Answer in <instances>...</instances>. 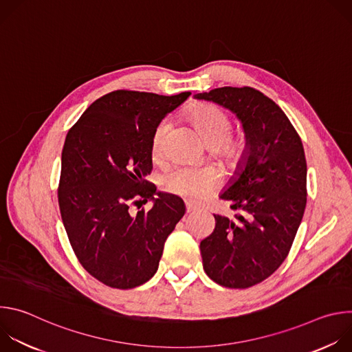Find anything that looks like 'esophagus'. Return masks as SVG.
I'll return each mask as SVG.
<instances>
[{
	"instance_id": "1",
	"label": "esophagus",
	"mask_w": 352,
	"mask_h": 352,
	"mask_svg": "<svg viewBox=\"0 0 352 352\" xmlns=\"http://www.w3.org/2000/svg\"><path fill=\"white\" fill-rule=\"evenodd\" d=\"M185 212H186V214H189V213L197 212V208H196V206H192V205H189V204H186V206H185Z\"/></svg>"
}]
</instances>
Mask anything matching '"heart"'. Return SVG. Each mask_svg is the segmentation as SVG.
<instances>
[{
	"label": "heart",
	"instance_id": "heart-1",
	"mask_svg": "<svg viewBox=\"0 0 352 352\" xmlns=\"http://www.w3.org/2000/svg\"><path fill=\"white\" fill-rule=\"evenodd\" d=\"M189 121L220 162L227 166H235L239 162L243 148L242 142L230 139L231 121L226 113L213 106H200L189 113ZM168 125L162 122L153 133L152 153L155 159H160L163 155ZM219 181V174L212 168L178 167L164 177L163 185L168 192L200 204L210 196Z\"/></svg>",
	"mask_w": 352,
	"mask_h": 352
}]
</instances>
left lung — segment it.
<instances>
[{"label": "left lung", "mask_w": 352, "mask_h": 352, "mask_svg": "<svg viewBox=\"0 0 352 352\" xmlns=\"http://www.w3.org/2000/svg\"><path fill=\"white\" fill-rule=\"evenodd\" d=\"M193 97L230 110L245 133L241 162L220 193L235 214H214V231L200 242L204 269L223 287H252L285 261L302 221L304 146L284 111L259 90L226 86Z\"/></svg>", "instance_id": "1"}]
</instances>
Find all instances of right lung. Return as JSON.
Segmentation results:
<instances>
[{
	"instance_id": "add662e5",
	"label": "right lung",
	"mask_w": 352,
	"mask_h": 352,
	"mask_svg": "<svg viewBox=\"0 0 352 352\" xmlns=\"http://www.w3.org/2000/svg\"><path fill=\"white\" fill-rule=\"evenodd\" d=\"M189 96L116 90L97 98L67 133L61 219L80 265L109 287L128 289L152 278L167 236L185 214L181 197L157 192L146 177L156 128ZM148 199V212L130 210Z\"/></svg>"
}]
</instances>
